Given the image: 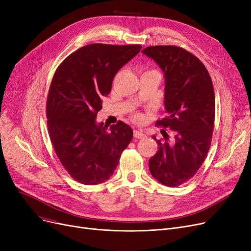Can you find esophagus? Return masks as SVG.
Wrapping results in <instances>:
<instances>
[{
  "instance_id": "obj_1",
  "label": "esophagus",
  "mask_w": 251,
  "mask_h": 251,
  "mask_svg": "<svg viewBox=\"0 0 251 251\" xmlns=\"http://www.w3.org/2000/svg\"><path fill=\"white\" fill-rule=\"evenodd\" d=\"M143 137H144V134H143L142 131H138V130L134 131V138L140 139V138H143Z\"/></svg>"
}]
</instances>
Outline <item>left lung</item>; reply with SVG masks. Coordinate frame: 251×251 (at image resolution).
I'll list each match as a JSON object with an SVG mask.
<instances>
[{"label":"left lung","mask_w":251,"mask_h":251,"mask_svg":"<svg viewBox=\"0 0 251 251\" xmlns=\"http://www.w3.org/2000/svg\"><path fill=\"white\" fill-rule=\"evenodd\" d=\"M165 74L167 116L155 125L170 128L174 137L156 140V153L150 159V171L163 185L177 187L191 179L210 148L215 125V91L202 62L176 46L148 47L142 50Z\"/></svg>","instance_id":"obj_1"}]
</instances>
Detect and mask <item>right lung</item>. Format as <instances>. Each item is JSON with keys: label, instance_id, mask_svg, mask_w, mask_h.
Returning <instances> with one entry per match:
<instances>
[{"label": "right lung", "instance_id": "obj_1", "mask_svg": "<svg viewBox=\"0 0 251 251\" xmlns=\"http://www.w3.org/2000/svg\"><path fill=\"white\" fill-rule=\"evenodd\" d=\"M140 50V45H87L66 58L52 77L47 99L50 142L65 170L84 185L108 180L132 140L124 122L108 130L96 118L115 75Z\"/></svg>", "mask_w": 251, "mask_h": 251}]
</instances>
